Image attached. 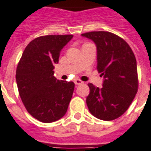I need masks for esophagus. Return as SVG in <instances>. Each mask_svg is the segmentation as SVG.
I'll return each mask as SVG.
<instances>
[{"label": "esophagus", "instance_id": "34e87169", "mask_svg": "<svg viewBox=\"0 0 151 151\" xmlns=\"http://www.w3.org/2000/svg\"><path fill=\"white\" fill-rule=\"evenodd\" d=\"M74 83H75L76 85H81V84H83L84 82L82 81H81L80 79H76V80H74Z\"/></svg>", "mask_w": 151, "mask_h": 151}]
</instances>
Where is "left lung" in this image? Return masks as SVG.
<instances>
[{"label": "left lung", "mask_w": 151, "mask_h": 151, "mask_svg": "<svg viewBox=\"0 0 151 151\" xmlns=\"http://www.w3.org/2000/svg\"><path fill=\"white\" fill-rule=\"evenodd\" d=\"M97 46V70L104 78L101 88L89 83L86 98L90 112L98 119L111 121L129 108L138 92L137 62L126 41L106 31L82 33Z\"/></svg>", "instance_id": "8db88e82"}]
</instances>
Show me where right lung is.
I'll return each mask as SVG.
<instances>
[{
	"label": "right lung",
	"mask_w": 151,
	"mask_h": 151,
	"mask_svg": "<svg viewBox=\"0 0 151 151\" xmlns=\"http://www.w3.org/2000/svg\"><path fill=\"white\" fill-rule=\"evenodd\" d=\"M73 35L41 36L30 41L18 62L16 81L25 109L45 123L58 121L65 114L74 90L73 81L53 76L62 48Z\"/></svg>",
	"instance_id": "add662e5"
}]
</instances>
